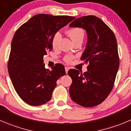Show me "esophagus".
I'll use <instances>...</instances> for the list:
<instances>
[{"label":"esophagus","instance_id":"34e87169","mask_svg":"<svg viewBox=\"0 0 131 131\" xmlns=\"http://www.w3.org/2000/svg\"><path fill=\"white\" fill-rule=\"evenodd\" d=\"M69 69H70L69 67H65V72H66V73H68V70H69Z\"/></svg>","mask_w":131,"mask_h":131}]
</instances>
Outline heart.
Instances as JSON below:
<instances>
[{
  "label": "heart",
  "instance_id": "b5f03b06",
  "mask_svg": "<svg viewBox=\"0 0 131 131\" xmlns=\"http://www.w3.org/2000/svg\"><path fill=\"white\" fill-rule=\"evenodd\" d=\"M68 35L72 40L73 42H75V41L79 40H83L84 35V30L81 28H72V29H69L68 30ZM61 38L60 32H58L55 35H54L52 40V46L54 49H56L58 46V43ZM73 57L72 56H66L64 57V59L66 62H70L72 61Z\"/></svg>",
  "mask_w": 131,
  "mask_h": 131
}]
</instances>
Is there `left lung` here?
<instances>
[{
	"label": "left lung",
	"instance_id": "obj_1",
	"mask_svg": "<svg viewBox=\"0 0 131 131\" xmlns=\"http://www.w3.org/2000/svg\"><path fill=\"white\" fill-rule=\"evenodd\" d=\"M69 27L86 30L87 43L81 59L89 63L84 73L75 69L68 72L72 79L70 95L73 102L83 107L96 106L111 91L118 70L116 37L102 20L93 15L78 18Z\"/></svg>",
	"mask_w": 131,
	"mask_h": 131
}]
</instances>
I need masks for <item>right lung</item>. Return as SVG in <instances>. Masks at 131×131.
Segmentation results:
<instances>
[{
	"mask_svg": "<svg viewBox=\"0 0 131 131\" xmlns=\"http://www.w3.org/2000/svg\"><path fill=\"white\" fill-rule=\"evenodd\" d=\"M75 18L38 14L18 28L13 36L9 58V75L15 91L30 106L49 102L56 81L66 73L61 64L45 68L43 56L52 50V40L62 27Z\"/></svg>",
	"mask_w": 131,
	"mask_h": 131,
	"instance_id": "add662e5",
	"label": "right lung"
}]
</instances>
